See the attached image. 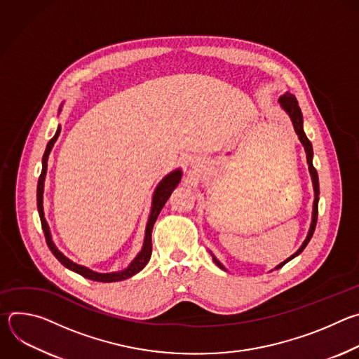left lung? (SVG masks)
Returning a JSON list of instances; mask_svg holds the SVG:
<instances>
[{
	"label": "left lung",
	"instance_id": "8db88e82",
	"mask_svg": "<svg viewBox=\"0 0 359 359\" xmlns=\"http://www.w3.org/2000/svg\"><path fill=\"white\" fill-rule=\"evenodd\" d=\"M278 104H280L281 109H283V111L290 116L291 123H292V126H294V130H295V133H297V136H298V139H299L301 144L304 146L305 155H306V163H309V170H310V175H311L313 187H314V203H313V217H311V224H310L309 234H306V237H305V240L302 241L301 247H299V248H298V250L291 255V257H288L285 262L280 263L274 270L281 269L284 264H287L288 262H291L292 259H295L298 254H301V252H302V250L306 247V244L310 243V240H311V237H313V234H314L316 226H317V217H318V200H320V197H318V194H320L318 173H317V170H316V168H314V165H313V156H314L313 144H311V142L309 140V137L305 136V132H304V128H302V114H301V109H299V107H298V102H297V99H295V96H294L292 93L285 92L284 95H281V96H280V99H278ZM209 252L212 254V257H213L215 264H216L217 267H220L222 270L227 271V270H226V267H224V266H223V264H222V263L215 257V254H213L212 251H209Z\"/></svg>",
	"mask_w": 359,
	"mask_h": 359
}]
</instances>
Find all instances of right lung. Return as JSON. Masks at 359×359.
Wrapping results in <instances>:
<instances>
[{
  "label": "right lung",
  "instance_id": "obj_1",
  "mask_svg": "<svg viewBox=\"0 0 359 359\" xmlns=\"http://www.w3.org/2000/svg\"><path fill=\"white\" fill-rule=\"evenodd\" d=\"M62 111V107L60 108V112ZM61 133V126H58L54 137L50 139L46 144L45 153L42 156V172L41 176L38 179V186H36V206H38V213H39V219H41V224H42V230L45 234V240L46 244L49 247V250L53 251V254L58 259V262L67 267L68 270L88 278L92 281H99V283H115V281H122L126 278L133 277L135 274H137L139 271H142L144 269V266L149 263L150 255H151V230L153 226H155V222L159 216V213L162 212L163 206L166 204L168 198L170 197L172 191L177 187V184L180 183L182 179V170L176 169L173 172H170L169 175H166L159 184L156 186L155 191H153V197H151V208H150V215L146 223V230H144V238H143V245L140 248V251L136 254V257L129 263V266L121 271H114V273H97L93 271L85 266L76 264L72 260H69L67 255H64L62 251L58 250V247L55 245V243L53 241V236H50V230L49 226L45 220V213H43V186H45V176H46V169H48V158L49 153L53 150L58 136Z\"/></svg>",
  "mask_w": 359,
  "mask_h": 359
}]
</instances>
